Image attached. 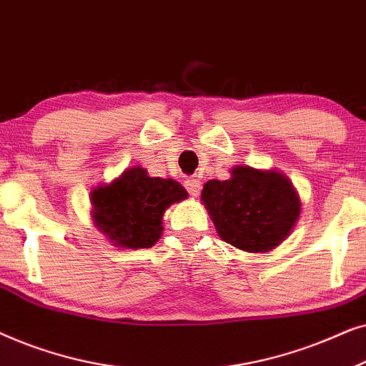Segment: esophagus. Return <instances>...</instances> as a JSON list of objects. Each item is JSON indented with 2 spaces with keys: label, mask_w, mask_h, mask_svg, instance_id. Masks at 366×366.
<instances>
[{
  "label": "esophagus",
  "mask_w": 366,
  "mask_h": 366,
  "mask_svg": "<svg viewBox=\"0 0 366 366\" xmlns=\"http://www.w3.org/2000/svg\"><path fill=\"white\" fill-rule=\"evenodd\" d=\"M184 188L188 189V193L192 194L193 198H197L199 192H202V182H199V179H194V178L187 179V182H184Z\"/></svg>",
  "instance_id": "34e87169"
}]
</instances>
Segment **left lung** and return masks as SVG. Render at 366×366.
<instances>
[{
	"label": "left lung",
	"mask_w": 366,
	"mask_h": 366,
	"mask_svg": "<svg viewBox=\"0 0 366 366\" xmlns=\"http://www.w3.org/2000/svg\"><path fill=\"white\" fill-rule=\"evenodd\" d=\"M228 179L204 183L202 202L223 242L247 253H267L293 232L302 202L278 169L237 164Z\"/></svg>",
	"instance_id": "8db88e82"
}]
</instances>
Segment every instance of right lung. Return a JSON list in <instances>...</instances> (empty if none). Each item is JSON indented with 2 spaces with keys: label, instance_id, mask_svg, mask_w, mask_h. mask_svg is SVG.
<instances>
[{
  "label": "right lung",
  "instance_id": "add662e5",
  "mask_svg": "<svg viewBox=\"0 0 366 366\" xmlns=\"http://www.w3.org/2000/svg\"><path fill=\"white\" fill-rule=\"evenodd\" d=\"M93 224L113 247L149 248L163 234V214L188 192L172 178L149 177L138 164L89 193Z\"/></svg>",
  "mask_w": 366,
  "mask_h": 366
}]
</instances>
